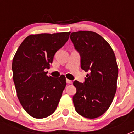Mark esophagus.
<instances>
[{"label":"esophagus","instance_id":"34e87169","mask_svg":"<svg viewBox=\"0 0 134 134\" xmlns=\"http://www.w3.org/2000/svg\"><path fill=\"white\" fill-rule=\"evenodd\" d=\"M66 82H67V84H72V81L69 80V79H66Z\"/></svg>","mask_w":134,"mask_h":134}]
</instances>
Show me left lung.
<instances>
[{
  "label": "left lung",
  "instance_id": "1",
  "mask_svg": "<svg viewBox=\"0 0 134 134\" xmlns=\"http://www.w3.org/2000/svg\"><path fill=\"white\" fill-rule=\"evenodd\" d=\"M75 49L81 56V68L86 74L85 82H74L75 110L88 119L105 113L112 103L117 90L118 67L111 46L103 37L91 31L70 34Z\"/></svg>",
  "mask_w": 134,
  "mask_h": 134
}]
</instances>
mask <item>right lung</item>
I'll return each instance as SVG.
<instances>
[{
	"label": "right lung",
	"mask_w": 134,
	"mask_h": 134,
	"mask_svg": "<svg viewBox=\"0 0 134 134\" xmlns=\"http://www.w3.org/2000/svg\"><path fill=\"white\" fill-rule=\"evenodd\" d=\"M70 32L27 36L13 60V78L17 97L29 115L37 119L54 113L66 87L64 75L47 76L57 51L66 43Z\"/></svg>",
	"instance_id": "right-lung-1"
}]
</instances>
